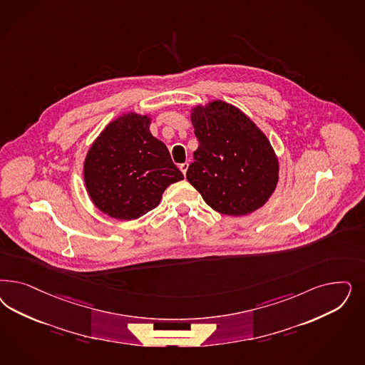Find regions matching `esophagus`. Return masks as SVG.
I'll return each instance as SVG.
<instances>
[{"mask_svg":"<svg viewBox=\"0 0 365 365\" xmlns=\"http://www.w3.org/2000/svg\"><path fill=\"white\" fill-rule=\"evenodd\" d=\"M188 166H189L188 163H184V164H181V165H180V166H178V168H180V170H181V172H182V175H184V176H185V175H187V170H188Z\"/></svg>","mask_w":365,"mask_h":365,"instance_id":"esophagus-1","label":"esophagus"}]
</instances>
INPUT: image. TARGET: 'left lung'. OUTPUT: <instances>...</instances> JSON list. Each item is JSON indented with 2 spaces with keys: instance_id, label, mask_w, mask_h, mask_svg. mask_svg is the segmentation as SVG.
<instances>
[{
  "instance_id": "left-lung-1",
  "label": "left lung",
  "mask_w": 365,
  "mask_h": 365,
  "mask_svg": "<svg viewBox=\"0 0 365 365\" xmlns=\"http://www.w3.org/2000/svg\"><path fill=\"white\" fill-rule=\"evenodd\" d=\"M199 140L187 178L212 210L245 216L262 208L279 180L278 157L266 134L223 101L192 107Z\"/></svg>"
}]
</instances>
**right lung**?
Returning a JSON list of instances; mask_svg holds the SVG:
<instances>
[{
  "label": "right lung",
  "mask_w": 365,
  "mask_h": 365,
  "mask_svg": "<svg viewBox=\"0 0 365 365\" xmlns=\"http://www.w3.org/2000/svg\"><path fill=\"white\" fill-rule=\"evenodd\" d=\"M150 123V114L125 113L101 131L86 154L87 193L110 217H141L160 204L165 189L184 180L164 142L152 135Z\"/></svg>",
  "instance_id": "add662e5"
}]
</instances>
